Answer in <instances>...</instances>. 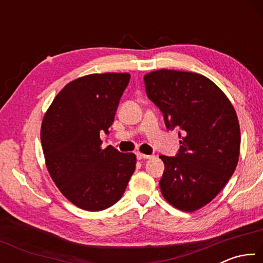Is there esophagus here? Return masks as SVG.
Returning <instances> with one entry per match:
<instances>
[{"instance_id":"34e87169","label":"esophagus","mask_w":263,"mask_h":263,"mask_svg":"<svg viewBox=\"0 0 263 263\" xmlns=\"http://www.w3.org/2000/svg\"><path fill=\"white\" fill-rule=\"evenodd\" d=\"M152 157H153V155L142 154V153H140V152L137 153V159H138V160H147V159H151Z\"/></svg>"}]
</instances>
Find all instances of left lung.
<instances>
[{"instance_id":"1","label":"left lung","mask_w":263,"mask_h":263,"mask_svg":"<svg viewBox=\"0 0 263 263\" xmlns=\"http://www.w3.org/2000/svg\"><path fill=\"white\" fill-rule=\"evenodd\" d=\"M146 94L167 128L182 130L176 157L160 155L166 201L193 212L210 203L235 171L240 154L238 116L224 91L204 75L159 69L144 77Z\"/></svg>"}]
</instances>
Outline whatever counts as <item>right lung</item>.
Returning a JSON list of instances; mask_svg holds the SVG:
<instances>
[{
    "label": "right lung",
    "instance_id": "right-lung-1",
    "mask_svg": "<svg viewBox=\"0 0 263 263\" xmlns=\"http://www.w3.org/2000/svg\"><path fill=\"white\" fill-rule=\"evenodd\" d=\"M130 74H89L66 84L43 118L45 163L61 194L87 211L117 203L136 169L135 153L102 148Z\"/></svg>",
    "mask_w": 263,
    "mask_h": 263
}]
</instances>
